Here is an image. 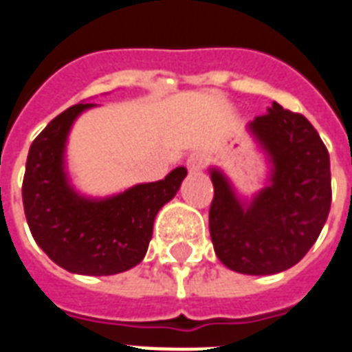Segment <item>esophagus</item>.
Instances as JSON below:
<instances>
[{"label":"esophagus","instance_id":"34e87169","mask_svg":"<svg viewBox=\"0 0 352 352\" xmlns=\"http://www.w3.org/2000/svg\"><path fill=\"white\" fill-rule=\"evenodd\" d=\"M188 170L190 173H199V171H203L204 168V155L203 153H192L188 157Z\"/></svg>","mask_w":352,"mask_h":352}]
</instances>
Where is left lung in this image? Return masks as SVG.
<instances>
[{
	"instance_id": "left-lung-1",
	"label": "left lung",
	"mask_w": 352,
	"mask_h": 352,
	"mask_svg": "<svg viewBox=\"0 0 352 352\" xmlns=\"http://www.w3.org/2000/svg\"><path fill=\"white\" fill-rule=\"evenodd\" d=\"M270 164L268 186L241 201L217 168L210 235L219 261L239 274L270 276L301 261L331 210V160L311 122L278 102L248 124Z\"/></svg>"
}]
</instances>
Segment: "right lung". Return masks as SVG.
Instances as JSON below:
<instances>
[{
  "label": "right lung",
  "mask_w": 352,
  "mask_h": 352,
  "mask_svg": "<svg viewBox=\"0 0 352 352\" xmlns=\"http://www.w3.org/2000/svg\"><path fill=\"white\" fill-rule=\"evenodd\" d=\"M95 104H76L34 138L25 166V217L41 250L73 274L113 276L142 261L159 210L175 197L186 168L162 181L127 188L106 199L80 195L65 173V144L73 122Z\"/></svg>",
  "instance_id": "obj_1"
}]
</instances>
